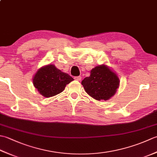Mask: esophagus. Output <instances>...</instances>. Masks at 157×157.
Masks as SVG:
<instances>
[{"label":"esophagus","instance_id":"34e87169","mask_svg":"<svg viewBox=\"0 0 157 157\" xmlns=\"http://www.w3.org/2000/svg\"><path fill=\"white\" fill-rule=\"evenodd\" d=\"M74 79H75V80H77V81H80L82 78H81L80 76H77V77H75Z\"/></svg>","mask_w":157,"mask_h":157}]
</instances>
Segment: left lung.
Instances as JSON below:
<instances>
[{"mask_svg":"<svg viewBox=\"0 0 157 157\" xmlns=\"http://www.w3.org/2000/svg\"><path fill=\"white\" fill-rule=\"evenodd\" d=\"M85 91L97 101H106L115 94L119 79L114 72L105 65L92 69L90 75L82 82Z\"/></svg>","mask_w":157,"mask_h":157,"instance_id":"left-lung-1","label":"left lung"}]
</instances>
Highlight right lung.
<instances>
[{"label":"right lung","instance_id":"1","mask_svg":"<svg viewBox=\"0 0 157 157\" xmlns=\"http://www.w3.org/2000/svg\"><path fill=\"white\" fill-rule=\"evenodd\" d=\"M73 80L67 73L62 72L53 65H46L36 72L33 83L44 97H51L64 90L67 84Z\"/></svg>","mask_w":157,"mask_h":157}]
</instances>
